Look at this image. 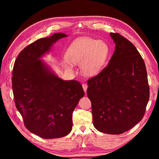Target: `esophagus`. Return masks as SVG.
<instances>
[{"mask_svg": "<svg viewBox=\"0 0 159 159\" xmlns=\"http://www.w3.org/2000/svg\"><path fill=\"white\" fill-rule=\"evenodd\" d=\"M83 85V90H84V92L86 93V91H87V88H88V85L87 84H85V83H83L82 85Z\"/></svg>", "mask_w": 159, "mask_h": 159, "instance_id": "34e87169", "label": "esophagus"}]
</instances>
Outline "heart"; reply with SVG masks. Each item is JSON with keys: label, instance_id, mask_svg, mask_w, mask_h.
I'll return each instance as SVG.
<instances>
[{"label": "heart", "instance_id": "b5f03b06", "mask_svg": "<svg viewBox=\"0 0 159 159\" xmlns=\"http://www.w3.org/2000/svg\"><path fill=\"white\" fill-rule=\"evenodd\" d=\"M110 55V48L104 41L82 38L76 40L70 45L66 54V59L74 65H81L84 73L88 76H95L105 65ZM65 68L71 69L67 63Z\"/></svg>", "mask_w": 159, "mask_h": 159}]
</instances>
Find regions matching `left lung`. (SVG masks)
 <instances>
[{
    "label": "left lung",
    "instance_id": "1",
    "mask_svg": "<svg viewBox=\"0 0 159 159\" xmlns=\"http://www.w3.org/2000/svg\"><path fill=\"white\" fill-rule=\"evenodd\" d=\"M110 35L115 51L108 65L88 80L87 95L95 128L104 133L119 134L144 117L149 86L144 61L136 48L119 34Z\"/></svg>",
    "mask_w": 159,
    "mask_h": 159
}]
</instances>
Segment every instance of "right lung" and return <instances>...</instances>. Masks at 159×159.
<instances>
[{
    "label": "right lung",
    "instance_id": "obj_1",
    "mask_svg": "<svg viewBox=\"0 0 159 159\" xmlns=\"http://www.w3.org/2000/svg\"><path fill=\"white\" fill-rule=\"evenodd\" d=\"M66 36L55 34L27 45L19 54L12 70L14 99L24 124L44 139L62 138L71 131L72 114L84 96L79 82L60 79L39 60L54 43Z\"/></svg>",
    "mask_w": 159,
    "mask_h": 159
}]
</instances>
